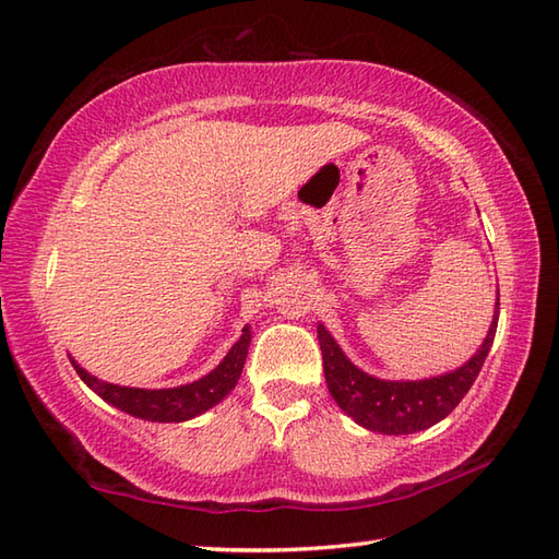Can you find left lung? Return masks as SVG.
<instances>
[{"mask_svg":"<svg viewBox=\"0 0 559 559\" xmlns=\"http://www.w3.org/2000/svg\"><path fill=\"white\" fill-rule=\"evenodd\" d=\"M500 316V292L495 301V316L486 340L478 352L450 373L424 380H380L356 368L342 346L334 342L328 328L318 325V342L322 352V368L332 400L346 416H352L358 426H364L382 436H408V432L426 430L440 424L444 416L454 412V406L464 400V394L476 382L483 361L492 346L495 330Z\"/></svg>","mask_w":559,"mask_h":559,"instance_id":"obj_1","label":"left lung"}]
</instances>
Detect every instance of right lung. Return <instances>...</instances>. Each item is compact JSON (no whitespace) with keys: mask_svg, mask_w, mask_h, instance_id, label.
<instances>
[{"mask_svg":"<svg viewBox=\"0 0 559 559\" xmlns=\"http://www.w3.org/2000/svg\"><path fill=\"white\" fill-rule=\"evenodd\" d=\"M248 346H251V328L246 325L237 344L231 346L215 370H210L207 376L198 378L189 384H179V388L167 390L123 388V384L105 382L91 376L88 370L81 368L71 356L69 358L81 380L88 384L97 396H103L107 404L121 408L123 414L153 420V424H181V420L205 414L207 408L219 404L234 388H237L248 356Z\"/></svg>","mask_w":559,"mask_h":559,"instance_id":"obj_1","label":"right lung"}]
</instances>
